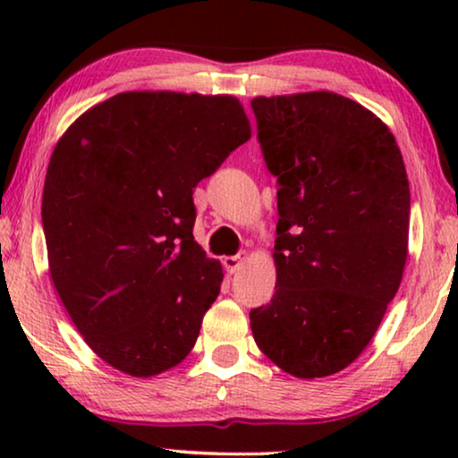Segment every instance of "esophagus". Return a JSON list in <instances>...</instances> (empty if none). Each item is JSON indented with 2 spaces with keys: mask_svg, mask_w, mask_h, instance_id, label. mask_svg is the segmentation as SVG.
<instances>
[{
  "mask_svg": "<svg viewBox=\"0 0 458 458\" xmlns=\"http://www.w3.org/2000/svg\"><path fill=\"white\" fill-rule=\"evenodd\" d=\"M242 265H243V259H242L240 254H237V256H225V259H223V267H225V271H227L229 275H233V273L240 271Z\"/></svg>",
  "mask_w": 458,
  "mask_h": 458,
  "instance_id": "esophagus-1",
  "label": "esophagus"
}]
</instances>
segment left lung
Listing matches in <instances>:
<instances>
[{"label": "left lung", "mask_w": 458, "mask_h": 458, "mask_svg": "<svg viewBox=\"0 0 458 458\" xmlns=\"http://www.w3.org/2000/svg\"><path fill=\"white\" fill-rule=\"evenodd\" d=\"M252 110L279 223L275 296L250 327L285 373L327 377L362 354L403 281L404 160L387 124L340 93L259 96Z\"/></svg>", "instance_id": "obj_1"}]
</instances>
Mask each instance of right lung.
Masks as SVG:
<instances>
[{
  "label": "right lung",
  "mask_w": 458,
  "mask_h": 458,
  "mask_svg": "<svg viewBox=\"0 0 458 458\" xmlns=\"http://www.w3.org/2000/svg\"><path fill=\"white\" fill-rule=\"evenodd\" d=\"M250 137L233 96L124 91L55 143L41 199L49 275L116 371L154 377L191 352L223 284L193 240V187Z\"/></svg>",
  "instance_id": "right-lung-1"
}]
</instances>
